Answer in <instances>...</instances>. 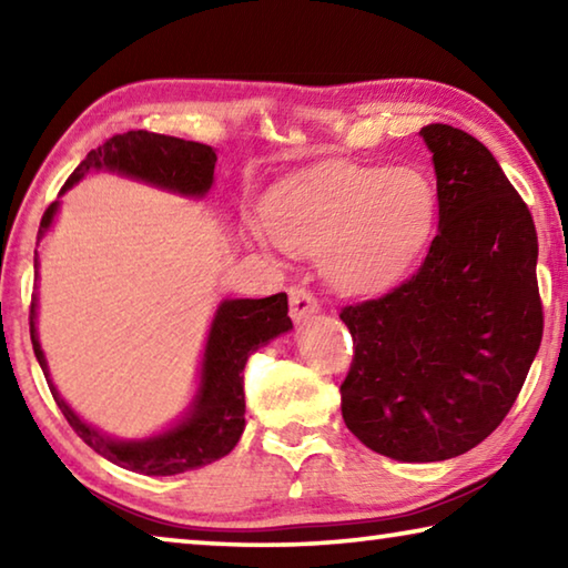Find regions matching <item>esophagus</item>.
I'll use <instances>...</instances> for the list:
<instances>
[{
  "label": "esophagus",
  "instance_id": "esophagus-1",
  "mask_svg": "<svg viewBox=\"0 0 568 568\" xmlns=\"http://www.w3.org/2000/svg\"><path fill=\"white\" fill-rule=\"evenodd\" d=\"M318 311L321 305L311 291H305V287H291V318L297 325L305 323L307 318H313Z\"/></svg>",
  "mask_w": 568,
  "mask_h": 568
}]
</instances>
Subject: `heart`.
Segmentation results:
<instances>
[{
  "instance_id": "obj_1",
  "label": "heart",
  "mask_w": 568,
  "mask_h": 568,
  "mask_svg": "<svg viewBox=\"0 0 568 568\" xmlns=\"http://www.w3.org/2000/svg\"><path fill=\"white\" fill-rule=\"evenodd\" d=\"M438 192L418 168L345 165L275 187L263 225L243 240L261 250L318 255L343 295H381L406 277L434 237Z\"/></svg>"
}]
</instances>
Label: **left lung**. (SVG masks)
<instances>
[{
	"mask_svg": "<svg viewBox=\"0 0 568 568\" xmlns=\"http://www.w3.org/2000/svg\"><path fill=\"white\" fill-rule=\"evenodd\" d=\"M438 233L396 291L343 307L353 365L345 426L406 464L466 454L511 410L541 345L531 213L476 138L428 124Z\"/></svg>",
	"mask_w": 568,
	"mask_h": 568,
	"instance_id": "8db88e82",
	"label": "left lung"
}]
</instances>
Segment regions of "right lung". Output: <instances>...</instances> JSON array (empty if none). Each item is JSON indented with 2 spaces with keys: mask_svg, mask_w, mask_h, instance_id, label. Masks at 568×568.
Returning a JSON list of instances; mask_svg holds the SVG:
<instances>
[{
  "mask_svg": "<svg viewBox=\"0 0 568 568\" xmlns=\"http://www.w3.org/2000/svg\"><path fill=\"white\" fill-rule=\"evenodd\" d=\"M217 152L200 142L168 138L148 130H132L114 134L104 145L92 150L64 182L60 197L72 190L77 182L90 172H112L142 185L172 192V195L203 200L215 182ZM60 197L47 207L40 223L37 245L50 233ZM34 281H40V253L34 250ZM37 307L40 297L32 295L30 333L37 363L44 373L57 406L70 420L84 444L98 450L112 464L138 470L145 476H175L185 470L213 464L227 456L243 436L245 428V390L243 368L250 353L263 348L277 335L293 331L287 318V295L277 293L271 297H225L215 307L210 321L203 358H200L195 393L180 416L155 434L142 438H118L102 434L92 423L84 420L70 403L62 398L50 376L40 333H37Z\"/></svg>",
  "mask_w": 568,
  "mask_h": 568,
  "instance_id": "obj_1",
  "label": "right lung"
}]
</instances>
